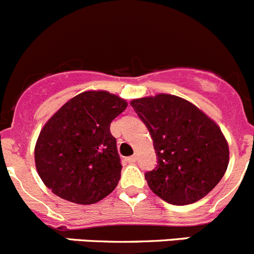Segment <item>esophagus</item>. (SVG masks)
I'll return each mask as SVG.
<instances>
[{"instance_id":"34e87169","label":"esophagus","mask_w":254,"mask_h":254,"mask_svg":"<svg viewBox=\"0 0 254 254\" xmlns=\"http://www.w3.org/2000/svg\"><path fill=\"white\" fill-rule=\"evenodd\" d=\"M127 163H135V162H136V156H135V155L129 156V158H127Z\"/></svg>"}]
</instances>
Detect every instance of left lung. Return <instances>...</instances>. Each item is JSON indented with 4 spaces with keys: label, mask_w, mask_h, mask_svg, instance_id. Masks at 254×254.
<instances>
[{
    "label": "left lung",
    "mask_w": 254,
    "mask_h": 254,
    "mask_svg": "<svg viewBox=\"0 0 254 254\" xmlns=\"http://www.w3.org/2000/svg\"><path fill=\"white\" fill-rule=\"evenodd\" d=\"M151 135L158 164L145 173L153 193L174 205L207 195L220 182L229 149L213 120L174 95L159 94L130 103Z\"/></svg>",
    "instance_id": "left-lung-1"
}]
</instances>
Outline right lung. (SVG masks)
Masks as SVG:
<instances>
[{"label": "right lung", "instance_id": "right-lung-1", "mask_svg": "<svg viewBox=\"0 0 254 254\" xmlns=\"http://www.w3.org/2000/svg\"><path fill=\"white\" fill-rule=\"evenodd\" d=\"M127 106L110 92L85 91L46 123L35 162L52 193L76 204H94L116 188L123 167L110 124Z\"/></svg>", "mask_w": 254, "mask_h": 254}]
</instances>
